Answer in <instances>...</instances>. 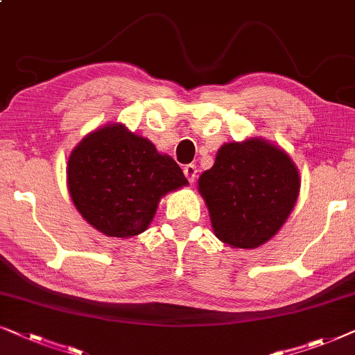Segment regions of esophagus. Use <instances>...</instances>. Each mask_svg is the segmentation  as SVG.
I'll return each instance as SVG.
<instances>
[{
    "mask_svg": "<svg viewBox=\"0 0 355 355\" xmlns=\"http://www.w3.org/2000/svg\"><path fill=\"white\" fill-rule=\"evenodd\" d=\"M184 176L187 178L189 182H193L197 178V166L196 164H186L184 166Z\"/></svg>",
    "mask_w": 355,
    "mask_h": 355,
    "instance_id": "esophagus-1",
    "label": "esophagus"
}]
</instances>
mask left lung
<instances>
[{
    "label": "left lung",
    "instance_id": "obj_1",
    "mask_svg": "<svg viewBox=\"0 0 355 355\" xmlns=\"http://www.w3.org/2000/svg\"><path fill=\"white\" fill-rule=\"evenodd\" d=\"M299 171L289 155L265 139L225 144L198 178L218 239L257 249L281 230L297 202Z\"/></svg>",
    "mask_w": 355,
    "mask_h": 355
}]
</instances>
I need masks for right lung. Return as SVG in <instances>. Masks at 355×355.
<instances>
[{
    "label": "right lung",
    "instance_id": "obj_1",
    "mask_svg": "<svg viewBox=\"0 0 355 355\" xmlns=\"http://www.w3.org/2000/svg\"><path fill=\"white\" fill-rule=\"evenodd\" d=\"M66 174L82 218L110 237L144 232L159 198L189 184L171 157L123 124L85 135L69 155Z\"/></svg>",
    "mask_w": 355,
    "mask_h": 355
}]
</instances>
